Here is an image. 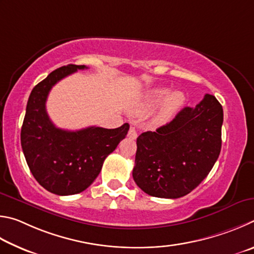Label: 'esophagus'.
I'll return each mask as SVG.
<instances>
[{"label":"esophagus","instance_id":"1","mask_svg":"<svg viewBox=\"0 0 254 254\" xmlns=\"http://www.w3.org/2000/svg\"><path fill=\"white\" fill-rule=\"evenodd\" d=\"M128 137L131 139H136L137 138V132L134 127H130L129 130H128Z\"/></svg>","mask_w":254,"mask_h":254}]
</instances>
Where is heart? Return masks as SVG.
<instances>
[{
	"instance_id": "heart-1",
	"label": "heart",
	"mask_w": 254,
	"mask_h": 254,
	"mask_svg": "<svg viewBox=\"0 0 254 254\" xmlns=\"http://www.w3.org/2000/svg\"><path fill=\"white\" fill-rule=\"evenodd\" d=\"M170 90L168 89H158V90H155L152 95V101L154 104H159V102L163 101L167 97ZM184 101V96L182 95L181 92H174L167 98L165 105H164V108L159 116V119L165 120L170 116L177 110L182 106Z\"/></svg>"
}]
</instances>
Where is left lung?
<instances>
[{
    "label": "left lung",
    "mask_w": 254,
    "mask_h": 254,
    "mask_svg": "<svg viewBox=\"0 0 254 254\" xmlns=\"http://www.w3.org/2000/svg\"><path fill=\"white\" fill-rule=\"evenodd\" d=\"M223 108L206 93L195 107H185L156 131L137 138L132 177L155 197L179 198L201 184L221 152Z\"/></svg>",
    "instance_id": "left-lung-1"
}]
</instances>
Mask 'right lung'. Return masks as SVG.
I'll list each match as a JSON object with an SVG mask.
<instances>
[{
    "instance_id": "1",
    "label": "right lung",
    "mask_w": 254,
    "mask_h": 254,
    "mask_svg": "<svg viewBox=\"0 0 254 254\" xmlns=\"http://www.w3.org/2000/svg\"><path fill=\"white\" fill-rule=\"evenodd\" d=\"M86 65L68 64L57 69L33 88L21 129L25 161L38 183L57 195L82 192L92 184L106 157L126 137L127 123L115 129L87 127L70 131L55 126L46 102L55 84Z\"/></svg>"
}]
</instances>
